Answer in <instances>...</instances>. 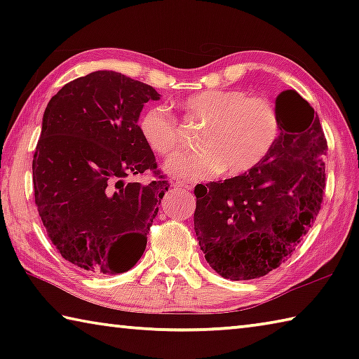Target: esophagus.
<instances>
[{
    "label": "esophagus",
    "instance_id": "obj_1",
    "mask_svg": "<svg viewBox=\"0 0 359 359\" xmlns=\"http://www.w3.org/2000/svg\"><path fill=\"white\" fill-rule=\"evenodd\" d=\"M174 187L175 188H180V190H185V191H191L193 190V184H190V182H175Z\"/></svg>",
    "mask_w": 359,
    "mask_h": 359
}]
</instances>
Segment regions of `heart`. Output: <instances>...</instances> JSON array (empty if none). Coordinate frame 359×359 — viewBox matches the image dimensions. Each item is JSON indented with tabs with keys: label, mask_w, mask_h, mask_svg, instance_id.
I'll list each match as a JSON object with an SVG mask.
<instances>
[{
	"label": "heart",
	"mask_w": 359,
	"mask_h": 359,
	"mask_svg": "<svg viewBox=\"0 0 359 359\" xmlns=\"http://www.w3.org/2000/svg\"><path fill=\"white\" fill-rule=\"evenodd\" d=\"M184 111L204 130L198 142L201 151L177 154L165 163V171L182 182L209 180L223 171L245 174L266 160L280 136L272 102L242 90H204L184 101ZM137 128L158 155L172 154L182 144L179 121L165 106L145 109Z\"/></svg>",
	"instance_id": "obj_1"
}]
</instances>
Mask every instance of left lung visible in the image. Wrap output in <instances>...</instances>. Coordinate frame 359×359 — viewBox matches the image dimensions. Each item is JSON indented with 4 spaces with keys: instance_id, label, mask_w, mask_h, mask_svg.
<instances>
[{
    "instance_id": "left-lung-1",
    "label": "left lung",
    "mask_w": 359,
    "mask_h": 359,
    "mask_svg": "<svg viewBox=\"0 0 359 359\" xmlns=\"http://www.w3.org/2000/svg\"><path fill=\"white\" fill-rule=\"evenodd\" d=\"M280 136L263 163L194 188V233L217 274L250 280L291 257L325 196L327 144L318 115L294 90L277 96Z\"/></svg>"
}]
</instances>
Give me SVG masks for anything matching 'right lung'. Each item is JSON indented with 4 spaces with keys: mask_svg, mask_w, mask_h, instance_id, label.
Wrapping results in <instances>:
<instances>
[{
    "mask_svg": "<svg viewBox=\"0 0 359 359\" xmlns=\"http://www.w3.org/2000/svg\"><path fill=\"white\" fill-rule=\"evenodd\" d=\"M150 85L114 71L66 83L48 101L33 156L34 203L48 239L82 271L120 274L142 257L168 191L137 128ZM149 170L150 184L124 179Z\"/></svg>",
    "mask_w": 359,
    "mask_h": 359,
    "instance_id": "obj_1",
    "label": "right lung"
}]
</instances>
